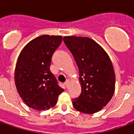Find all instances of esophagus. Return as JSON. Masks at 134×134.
I'll return each mask as SVG.
<instances>
[{
  "instance_id": "obj_1",
  "label": "esophagus",
  "mask_w": 134,
  "mask_h": 134,
  "mask_svg": "<svg viewBox=\"0 0 134 134\" xmlns=\"http://www.w3.org/2000/svg\"><path fill=\"white\" fill-rule=\"evenodd\" d=\"M69 82H70V81H69V80H67V81L64 82V85H65L66 87H68V85H69Z\"/></svg>"
}]
</instances>
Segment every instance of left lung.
<instances>
[{
    "label": "left lung",
    "instance_id": "1",
    "mask_svg": "<svg viewBox=\"0 0 134 134\" xmlns=\"http://www.w3.org/2000/svg\"><path fill=\"white\" fill-rule=\"evenodd\" d=\"M64 44L79 68L81 94L72 99L77 110L91 114L100 110L115 91V73L110 59L98 43L88 37L64 36Z\"/></svg>",
    "mask_w": 134,
    "mask_h": 134
}]
</instances>
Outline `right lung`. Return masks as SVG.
Wrapping results in <instances>:
<instances>
[{"instance_id":"right-lung-1","label":"right lung","mask_w":134,"mask_h":134,"mask_svg":"<svg viewBox=\"0 0 134 134\" xmlns=\"http://www.w3.org/2000/svg\"><path fill=\"white\" fill-rule=\"evenodd\" d=\"M62 41L61 36H40L26 44L19 55L15 83L19 96L29 108L49 109L64 91L49 69L53 54Z\"/></svg>"}]
</instances>
